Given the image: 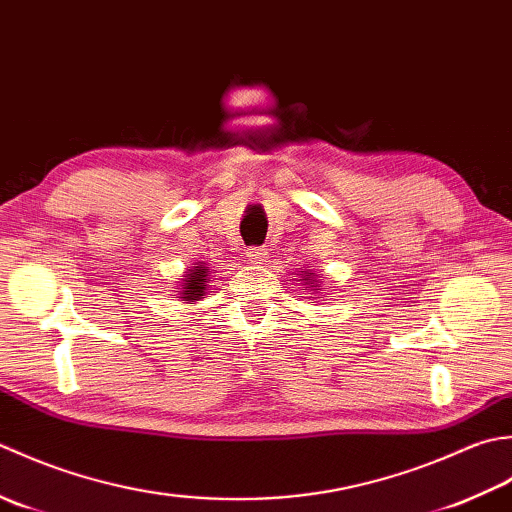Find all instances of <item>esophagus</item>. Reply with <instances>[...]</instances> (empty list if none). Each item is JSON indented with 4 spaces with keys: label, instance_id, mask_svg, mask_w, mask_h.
<instances>
[{
    "label": "esophagus",
    "instance_id": "esophagus-1",
    "mask_svg": "<svg viewBox=\"0 0 512 512\" xmlns=\"http://www.w3.org/2000/svg\"><path fill=\"white\" fill-rule=\"evenodd\" d=\"M245 254H247L249 260H252V263H265L267 256H269L265 247H247Z\"/></svg>",
    "mask_w": 512,
    "mask_h": 512
}]
</instances>
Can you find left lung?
I'll return each instance as SVG.
<instances>
[{
  "label": "left lung",
  "instance_id": "8db88e82",
  "mask_svg": "<svg viewBox=\"0 0 512 512\" xmlns=\"http://www.w3.org/2000/svg\"><path fill=\"white\" fill-rule=\"evenodd\" d=\"M309 278H311V276H309Z\"/></svg>",
  "mask_w": 512,
  "mask_h": 512
}]
</instances>
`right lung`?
Listing matches in <instances>:
<instances>
[{"label":"right lung","instance_id":"add662e5","mask_svg":"<svg viewBox=\"0 0 512 512\" xmlns=\"http://www.w3.org/2000/svg\"><path fill=\"white\" fill-rule=\"evenodd\" d=\"M205 283H207V269L203 265L196 267V269H190V274L185 276V283L181 285L183 287V298H187L190 302L201 298L203 291H205Z\"/></svg>","mask_w":512,"mask_h":512}]
</instances>
